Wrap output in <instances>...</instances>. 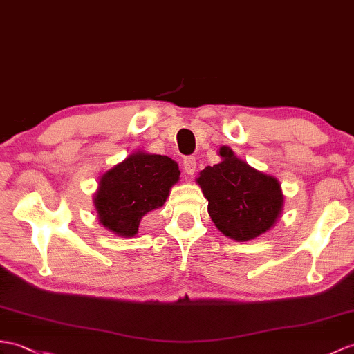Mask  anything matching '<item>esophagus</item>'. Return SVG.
<instances>
[{"mask_svg":"<svg viewBox=\"0 0 354 354\" xmlns=\"http://www.w3.org/2000/svg\"><path fill=\"white\" fill-rule=\"evenodd\" d=\"M183 164H184V170L187 175H194V171H196V158L194 157H185Z\"/></svg>","mask_w":354,"mask_h":354,"instance_id":"1","label":"esophagus"}]
</instances>
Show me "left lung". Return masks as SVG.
Returning <instances> with one entry per match:
<instances>
[{"label":"left lung","mask_w":354,"mask_h":354,"mask_svg":"<svg viewBox=\"0 0 354 354\" xmlns=\"http://www.w3.org/2000/svg\"><path fill=\"white\" fill-rule=\"evenodd\" d=\"M220 155L221 162L205 167L197 184L218 231L236 241L252 240L267 232L281 214V185L236 158L229 147H221Z\"/></svg>","instance_id":"8db88e82"}]
</instances>
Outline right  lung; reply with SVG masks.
<instances>
[{"label":"right lung","instance_id":"right-lung-1","mask_svg":"<svg viewBox=\"0 0 354 354\" xmlns=\"http://www.w3.org/2000/svg\"><path fill=\"white\" fill-rule=\"evenodd\" d=\"M179 175L178 164L164 155H129L101 178L95 196L100 221L120 236H134L147 212L162 207Z\"/></svg>","mask_w":354,"mask_h":354}]
</instances>
